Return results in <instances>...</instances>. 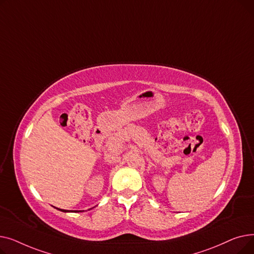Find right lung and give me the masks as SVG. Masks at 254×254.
<instances>
[{"instance_id":"right-lung-1","label":"right lung","mask_w":254,"mask_h":254,"mask_svg":"<svg viewBox=\"0 0 254 254\" xmlns=\"http://www.w3.org/2000/svg\"><path fill=\"white\" fill-rule=\"evenodd\" d=\"M57 209L60 211H63V212H73V211H66V210H63V209H59V208H57ZM74 212H80V211H74Z\"/></svg>"}]
</instances>
